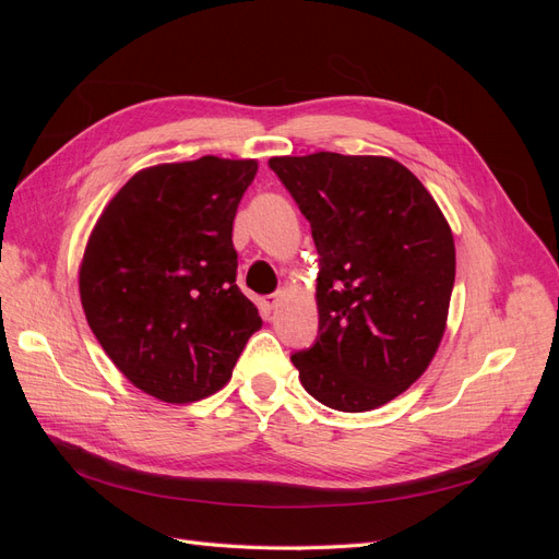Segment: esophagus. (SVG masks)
<instances>
[{
  "mask_svg": "<svg viewBox=\"0 0 559 559\" xmlns=\"http://www.w3.org/2000/svg\"><path fill=\"white\" fill-rule=\"evenodd\" d=\"M280 302H282V294H270V296H265V306H267L270 310L280 308Z\"/></svg>",
  "mask_w": 559,
  "mask_h": 559,
  "instance_id": "1",
  "label": "esophagus"
}]
</instances>
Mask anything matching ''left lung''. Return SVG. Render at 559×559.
Here are the masks:
<instances>
[{"label": "left lung", "mask_w": 559, "mask_h": 559, "mask_svg": "<svg viewBox=\"0 0 559 559\" xmlns=\"http://www.w3.org/2000/svg\"><path fill=\"white\" fill-rule=\"evenodd\" d=\"M310 222L319 253V335L292 361L306 392L343 413L403 394L443 341L454 240L441 207L394 158L267 160Z\"/></svg>", "instance_id": "1"}]
</instances>
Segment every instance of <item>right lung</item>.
Segmentation results:
<instances>
[{
	"instance_id": "add662e5",
	"label": "right lung",
	"mask_w": 559,
	"mask_h": 559,
	"mask_svg": "<svg viewBox=\"0 0 559 559\" xmlns=\"http://www.w3.org/2000/svg\"><path fill=\"white\" fill-rule=\"evenodd\" d=\"M257 160L202 156L146 167L118 191L79 267L88 326L148 396L193 403L222 389L261 317L238 289L233 222Z\"/></svg>"
}]
</instances>
